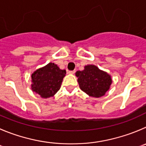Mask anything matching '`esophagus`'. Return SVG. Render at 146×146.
Returning <instances> with one entry per match:
<instances>
[{"label":"esophagus","mask_w":146,"mask_h":146,"mask_svg":"<svg viewBox=\"0 0 146 146\" xmlns=\"http://www.w3.org/2000/svg\"><path fill=\"white\" fill-rule=\"evenodd\" d=\"M75 72H76V70H70V71L68 72V73H70V74H74Z\"/></svg>","instance_id":"1"}]
</instances>
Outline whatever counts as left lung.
I'll return each instance as SVG.
<instances>
[{"label": "left lung", "instance_id": "8db88e82", "mask_svg": "<svg viewBox=\"0 0 146 146\" xmlns=\"http://www.w3.org/2000/svg\"><path fill=\"white\" fill-rule=\"evenodd\" d=\"M79 87L89 96L99 98L104 96L110 88L111 76L94 65H87L81 71L76 73Z\"/></svg>", "mask_w": 146, "mask_h": 146}]
</instances>
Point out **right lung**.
<instances>
[{"instance_id": "1", "label": "right lung", "mask_w": 146, "mask_h": 146, "mask_svg": "<svg viewBox=\"0 0 146 146\" xmlns=\"http://www.w3.org/2000/svg\"><path fill=\"white\" fill-rule=\"evenodd\" d=\"M65 73L54 62L37 69L32 74V92L44 99L52 97L60 88Z\"/></svg>"}]
</instances>
